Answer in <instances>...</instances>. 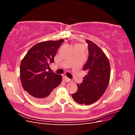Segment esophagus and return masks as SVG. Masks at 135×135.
I'll return each instance as SVG.
<instances>
[{
  "label": "esophagus",
  "instance_id": "esophagus-1",
  "mask_svg": "<svg viewBox=\"0 0 135 135\" xmlns=\"http://www.w3.org/2000/svg\"><path fill=\"white\" fill-rule=\"evenodd\" d=\"M65 81H66V82H70V81H72V80L71 79L69 78H68L66 76L65 77Z\"/></svg>",
  "mask_w": 135,
  "mask_h": 135
}]
</instances>
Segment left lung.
<instances>
[{"mask_svg":"<svg viewBox=\"0 0 135 135\" xmlns=\"http://www.w3.org/2000/svg\"><path fill=\"white\" fill-rule=\"evenodd\" d=\"M88 44V57L83 66L87 74L83 82L78 84L77 91L73 99L79 104L90 105L103 96L107 89L110 76V66L105 54L93 42L85 40Z\"/></svg>","mask_w":135,"mask_h":135,"instance_id":"left-lung-1","label":"left lung"}]
</instances>
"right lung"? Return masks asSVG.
<instances>
[{
  "mask_svg": "<svg viewBox=\"0 0 135 135\" xmlns=\"http://www.w3.org/2000/svg\"><path fill=\"white\" fill-rule=\"evenodd\" d=\"M65 41H46L31 47L20 65V78L24 90L32 100L48 104L54 99V89L62 81V76L54 72L47 71L61 44Z\"/></svg>",
  "mask_w": 135,
  "mask_h": 135,
  "instance_id": "right-lung-1",
  "label": "right lung"
}]
</instances>
